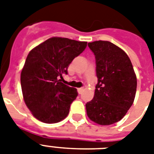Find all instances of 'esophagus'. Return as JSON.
Instances as JSON below:
<instances>
[{"mask_svg":"<svg viewBox=\"0 0 154 154\" xmlns=\"http://www.w3.org/2000/svg\"><path fill=\"white\" fill-rule=\"evenodd\" d=\"M84 91V89L83 88H79V89H77V92H78V94H82Z\"/></svg>","mask_w":154,"mask_h":154,"instance_id":"1","label":"esophagus"}]
</instances>
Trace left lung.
I'll list each match as a JSON object with an SVG mask.
<instances>
[{"label":"left lung","mask_w":154,"mask_h":154,"mask_svg":"<svg viewBox=\"0 0 154 154\" xmlns=\"http://www.w3.org/2000/svg\"><path fill=\"white\" fill-rule=\"evenodd\" d=\"M96 58L97 84L92 101L85 105L92 122L109 125L119 122L134 103L137 77L131 60L121 48L106 41L90 42Z\"/></svg>","instance_id":"left-lung-1"}]
</instances>
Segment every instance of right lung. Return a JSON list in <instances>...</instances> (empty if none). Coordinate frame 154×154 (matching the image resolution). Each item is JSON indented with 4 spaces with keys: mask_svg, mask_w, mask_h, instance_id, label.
<instances>
[{
    "mask_svg": "<svg viewBox=\"0 0 154 154\" xmlns=\"http://www.w3.org/2000/svg\"><path fill=\"white\" fill-rule=\"evenodd\" d=\"M87 46L86 42L53 37L28 54L21 72L23 98L35 118L48 124L67 117L77 89L63 84L69 65Z\"/></svg>",
    "mask_w": 154,
    "mask_h": 154,
    "instance_id": "add662e5",
    "label": "right lung"
}]
</instances>
